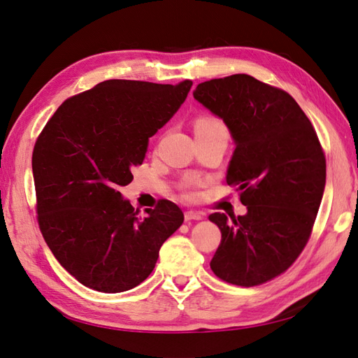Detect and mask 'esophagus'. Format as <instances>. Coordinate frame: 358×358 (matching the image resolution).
<instances>
[{"mask_svg":"<svg viewBox=\"0 0 358 358\" xmlns=\"http://www.w3.org/2000/svg\"><path fill=\"white\" fill-rule=\"evenodd\" d=\"M201 218H203L201 212H196V210L185 212V221H200Z\"/></svg>","mask_w":358,"mask_h":358,"instance_id":"obj_1","label":"esophagus"}]
</instances>
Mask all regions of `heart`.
<instances>
[{
    "mask_svg": "<svg viewBox=\"0 0 358 358\" xmlns=\"http://www.w3.org/2000/svg\"><path fill=\"white\" fill-rule=\"evenodd\" d=\"M194 131H196V134L197 133H215V131H221V133L229 134L225 124L221 121V119L215 117V116H200V117H197L196 122H194ZM182 189H183V192H185V196L189 197V199L196 196V191L192 189V185L189 182L183 183Z\"/></svg>",
    "mask_w": 358,
    "mask_h": 358,
    "instance_id": "b5f03b06",
    "label": "heart"
}]
</instances>
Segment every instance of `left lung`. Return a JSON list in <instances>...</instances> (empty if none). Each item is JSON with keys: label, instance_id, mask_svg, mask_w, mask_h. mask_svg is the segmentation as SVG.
I'll use <instances>...</instances> for the list:
<instances>
[{"label": "left lung", "instance_id": "1", "mask_svg": "<svg viewBox=\"0 0 358 358\" xmlns=\"http://www.w3.org/2000/svg\"><path fill=\"white\" fill-rule=\"evenodd\" d=\"M194 99L229 127L227 183L246 215L212 213L221 243L210 262L225 282L254 287L284 273L306 246L326 187V157L292 96L248 74L199 83Z\"/></svg>", "mask_w": 358, "mask_h": 358}]
</instances>
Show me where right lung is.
I'll list each match as a JSON object with an SVG mask.
<instances>
[{
	"label": "right lung",
	"mask_w": 358,
	"mask_h": 358,
	"mask_svg": "<svg viewBox=\"0 0 358 358\" xmlns=\"http://www.w3.org/2000/svg\"><path fill=\"white\" fill-rule=\"evenodd\" d=\"M192 82L112 79L64 101L32 152L37 220L52 254L85 287L128 291L152 273L159 248L183 222L159 200L138 215L119 192L152 137L185 101Z\"/></svg>",
	"instance_id": "right-lung-1"
}]
</instances>
